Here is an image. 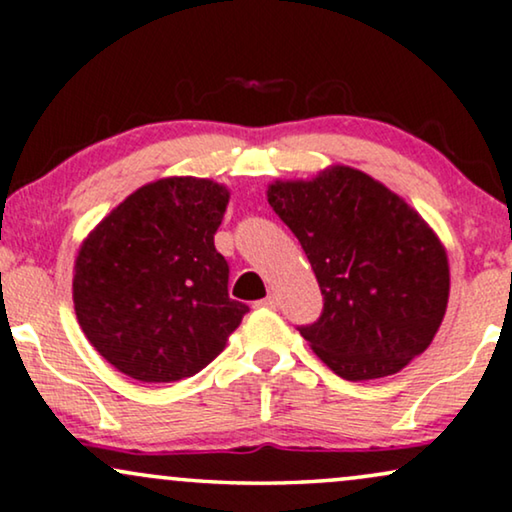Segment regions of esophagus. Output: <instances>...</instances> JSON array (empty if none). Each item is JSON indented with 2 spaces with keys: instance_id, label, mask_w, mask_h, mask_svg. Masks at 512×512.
<instances>
[{
  "instance_id": "34e87169",
  "label": "esophagus",
  "mask_w": 512,
  "mask_h": 512,
  "mask_svg": "<svg viewBox=\"0 0 512 512\" xmlns=\"http://www.w3.org/2000/svg\"><path fill=\"white\" fill-rule=\"evenodd\" d=\"M255 306H267V309H276V306H278V297H276V295H269V297L260 299V302H257Z\"/></svg>"
}]
</instances>
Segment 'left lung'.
I'll list each match as a JSON object with an SVG mask.
<instances>
[{
    "label": "left lung",
    "instance_id": "8db88e82",
    "mask_svg": "<svg viewBox=\"0 0 512 512\" xmlns=\"http://www.w3.org/2000/svg\"><path fill=\"white\" fill-rule=\"evenodd\" d=\"M267 199L318 278L323 313L299 335L332 372L388 377L428 349L445 318L449 264L417 210L349 166L276 180Z\"/></svg>",
    "mask_w": 512,
    "mask_h": 512
}]
</instances>
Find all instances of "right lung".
I'll return each mask as SVG.
<instances>
[{
	"instance_id": "obj_1",
	"label": "right lung",
	"mask_w": 512,
	"mask_h": 512,
	"mask_svg": "<svg viewBox=\"0 0 512 512\" xmlns=\"http://www.w3.org/2000/svg\"><path fill=\"white\" fill-rule=\"evenodd\" d=\"M227 203L229 189L213 180L163 177L119 203L81 243L77 320L126 377H192L220 356L248 313L229 297V264L215 250Z\"/></svg>"
}]
</instances>
